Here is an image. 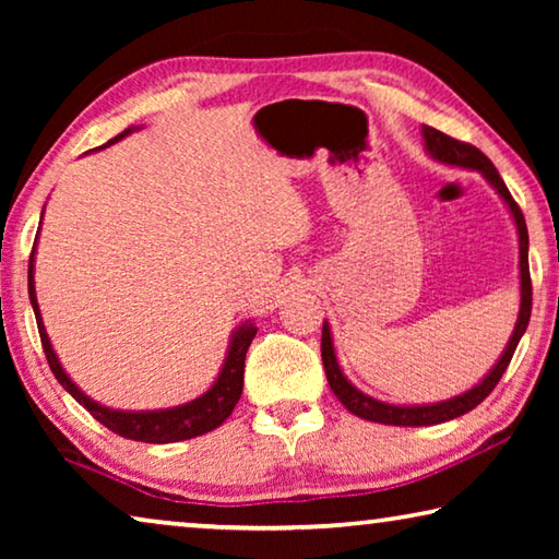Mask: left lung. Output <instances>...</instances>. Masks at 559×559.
<instances>
[{"instance_id":"obj_1","label":"left lung","mask_w":559,"mask_h":559,"mask_svg":"<svg viewBox=\"0 0 559 559\" xmlns=\"http://www.w3.org/2000/svg\"><path fill=\"white\" fill-rule=\"evenodd\" d=\"M424 140H427L429 155L441 159V163L471 167V169H478V173H484V177L498 189V194L503 197L510 206V212H513L518 236H520V318H518V325L513 330V337H510L503 357L498 359V365L488 372L484 382L473 386V390L466 394L453 396V400L441 402V404H429V406H394V404L377 402V400H372V396L357 392L355 386L345 380V374L340 372V365H337L335 349H333V340H330V328L323 325L320 353H323V365H325L330 390H333L337 400L345 404L347 412H353L355 416H362V419H370V421L394 424V427H431V424L456 419V416L471 412L473 406H478L480 402H484L486 396L496 390L500 377H503V372L508 370L520 337H523L525 328L530 323V310H533V281H530V266H527V226H525L523 212H520L518 202L513 200V194L508 192L503 177L498 175L493 163H490V159L480 153L478 147H473L471 143H463V140L451 138V135H447V132H441L437 128H424Z\"/></svg>"}]
</instances>
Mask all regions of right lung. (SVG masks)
<instances>
[{
	"mask_svg": "<svg viewBox=\"0 0 559 559\" xmlns=\"http://www.w3.org/2000/svg\"><path fill=\"white\" fill-rule=\"evenodd\" d=\"M128 132L130 130L120 132L116 140H110V143H118L122 135H128ZM32 271H34V251L29 259V298L34 306L36 325H39L44 355H46V359H49L51 372L56 380L61 382L63 390L69 392L81 406H86V409L93 414V419H98L103 427H108L112 433H118V437H122V439L145 441V443H173V441L200 437V433L212 431L219 427V424L229 419V414L234 412V406H236V402H239L241 390H243V359H246V349H249L251 340L259 330L257 325L246 323L236 330L231 347H229V355H226V362L222 367L219 380H216L212 390L202 394L200 400L189 402L185 406H175V409H165V412H116V409H108V406H100L93 400H88V396L69 380V374L61 370L59 359H56L53 349H51L49 337H46L39 306H36Z\"/></svg>",
	"mask_w": 559,
	"mask_h": 559,
	"instance_id": "1",
	"label": "right lung"
}]
</instances>
